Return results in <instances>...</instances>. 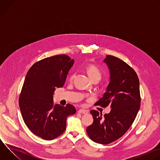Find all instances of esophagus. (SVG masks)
<instances>
[{"mask_svg": "<svg viewBox=\"0 0 160 160\" xmlns=\"http://www.w3.org/2000/svg\"><path fill=\"white\" fill-rule=\"evenodd\" d=\"M78 112L79 113H82V114H87L88 111L85 109H80L78 111Z\"/></svg>", "mask_w": 160, "mask_h": 160, "instance_id": "obj_1", "label": "esophagus"}]
</instances>
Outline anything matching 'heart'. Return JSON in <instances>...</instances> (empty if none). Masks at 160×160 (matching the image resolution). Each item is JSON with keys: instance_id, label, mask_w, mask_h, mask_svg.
<instances>
[{"instance_id": "obj_1", "label": "heart", "mask_w": 160, "mask_h": 160, "mask_svg": "<svg viewBox=\"0 0 160 160\" xmlns=\"http://www.w3.org/2000/svg\"><path fill=\"white\" fill-rule=\"evenodd\" d=\"M87 73H88V76L91 80H93L95 78L100 80V78H101L102 74H101V71L99 70L98 68H97L96 66H95L94 65H91V66H88V68H87ZM75 75V73H73L71 75L70 78L73 79L74 78Z\"/></svg>"}]
</instances>
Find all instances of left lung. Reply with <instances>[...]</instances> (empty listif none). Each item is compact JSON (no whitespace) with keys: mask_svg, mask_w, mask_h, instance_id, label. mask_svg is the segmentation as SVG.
Wrapping results in <instances>:
<instances>
[{"mask_svg":"<svg viewBox=\"0 0 160 160\" xmlns=\"http://www.w3.org/2000/svg\"><path fill=\"white\" fill-rule=\"evenodd\" d=\"M109 70V83L102 98L95 104L106 108L109 113L91 110L94 122L87 128L90 139L101 144L111 143L125 134L133 123L141 106L138 75L122 59L107 55L104 60Z\"/></svg>","mask_w":160,"mask_h":160,"instance_id":"obj_1","label":"left lung"}]
</instances>
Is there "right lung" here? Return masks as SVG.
<instances>
[{"label": "right lung", "instance_id": "obj_1", "mask_svg": "<svg viewBox=\"0 0 160 160\" xmlns=\"http://www.w3.org/2000/svg\"><path fill=\"white\" fill-rule=\"evenodd\" d=\"M74 60L64 54L45 58L28 70L22 85L19 104L23 120L35 135L52 140L65 130L66 118L76 112L70 104H54L53 94L62 87Z\"/></svg>", "mask_w": 160, "mask_h": 160}]
</instances>
